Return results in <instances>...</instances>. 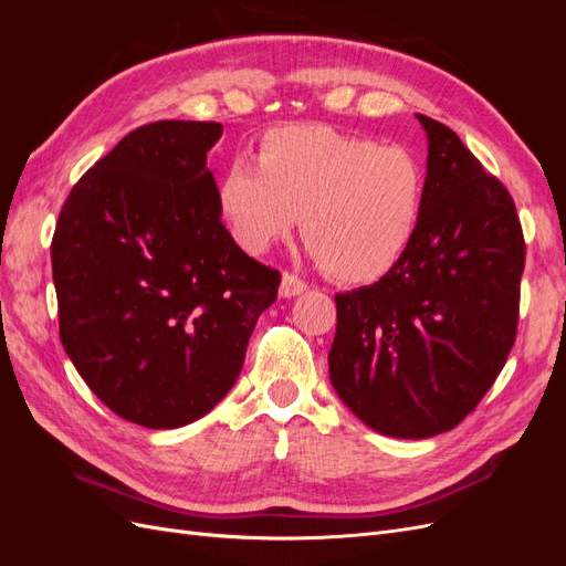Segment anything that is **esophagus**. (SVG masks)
Listing matches in <instances>:
<instances>
[{"mask_svg": "<svg viewBox=\"0 0 566 566\" xmlns=\"http://www.w3.org/2000/svg\"><path fill=\"white\" fill-rule=\"evenodd\" d=\"M306 290V283L302 281V279H297L295 273H283V279H281V287H279V293H281V297H295V295H302Z\"/></svg>", "mask_w": 566, "mask_h": 566, "instance_id": "1", "label": "esophagus"}]
</instances>
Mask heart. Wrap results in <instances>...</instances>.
I'll return each instance as SVG.
<instances>
[{
  "label": "heart",
  "instance_id": "b5f03b06",
  "mask_svg": "<svg viewBox=\"0 0 566 566\" xmlns=\"http://www.w3.org/2000/svg\"><path fill=\"white\" fill-rule=\"evenodd\" d=\"M427 177L416 153L325 125H285L262 136L256 167L233 160L217 200L233 238L260 252L302 217L318 266L339 283L382 279L413 243Z\"/></svg>",
  "mask_w": 566,
  "mask_h": 566
}]
</instances>
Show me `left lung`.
<instances>
[{"label": "left lung", "mask_w": 566, "mask_h": 566, "mask_svg": "<svg viewBox=\"0 0 566 566\" xmlns=\"http://www.w3.org/2000/svg\"><path fill=\"white\" fill-rule=\"evenodd\" d=\"M427 132L413 243L385 276L335 295L331 382L375 432L427 439L465 420L515 345L524 233L515 200L458 134Z\"/></svg>", "instance_id": "1"}]
</instances>
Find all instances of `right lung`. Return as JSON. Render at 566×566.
I'll return each instance as SVG.
<instances>
[{"mask_svg":"<svg viewBox=\"0 0 566 566\" xmlns=\"http://www.w3.org/2000/svg\"><path fill=\"white\" fill-rule=\"evenodd\" d=\"M219 123L129 132L63 202L51 269L59 333L115 416L175 430L227 397L281 273L221 224L208 150Z\"/></svg>","mask_w":566,"mask_h":566,"instance_id":"obj_1","label":"right lung"}]
</instances>
